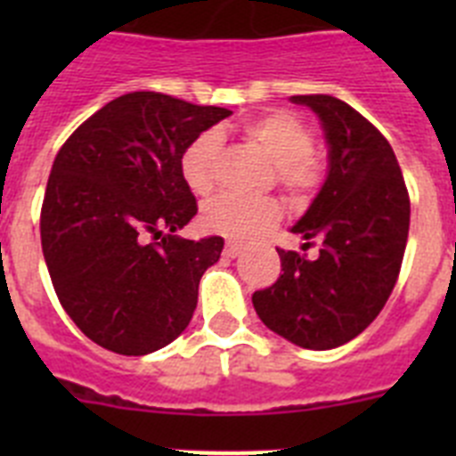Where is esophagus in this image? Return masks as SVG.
Here are the masks:
<instances>
[{
    "label": "esophagus",
    "mask_w": 456,
    "mask_h": 456,
    "mask_svg": "<svg viewBox=\"0 0 456 456\" xmlns=\"http://www.w3.org/2000/svg\"><path fill=\"white\" fill-rule=\"evenodd\" d=\"M224 253L228 257H237L241 253V244H240V241H228V244H225V248H224Z\"/></svg>",
    "instance_id": "esophagus-1"
}]
</instances>
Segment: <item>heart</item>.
I'll return each mask as SVG.
<instances>
[{"instance_id":"b5f03b06","label":"heart","mask_w":456,"mask_h":456,"mask_svg":"<svg viewBox=\"0 0 456 456\" xmlns=\"http://www.w3.org/2000/svg\"><path fill=\"white\" fill-rule=\"evenodd\" d=\"M241 134L256 143L276 164L278 183L292 199H304L320 184L322 164L313 155V132L299 116L289 111H269L241 125ZM221 162V134L200 132L189 141L180 157V171L193 193L205 196L215 189ZM281 219V205L273 199H247L237 193H221L203 208L200 221L209 232L253 240Z\"/></svg>"}]
</instances>
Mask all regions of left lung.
<instances>
[{"label":"left lung","instance_id":"left-lung-1","mask_svg":"<svg viewBox=\"0 0 456 456\" xmlns=\"http://www.w3.org/2000/svg\"><path fill=\"white\" fill-rule=\"evenodd\" d=\"M315 111L329 168L305 215L289 228L320 244L315 260L283 251L281 276L253 294L267 329L304 349L340 347L388 301L404 257L411 203L393 148L370 120L333 95H292Z\"/></svg>","mask_w":456,"mask_h":456}]
</instances>
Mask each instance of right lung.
I'll list each match as a JSON object with an SVG mask.
<instances>
[{
	"label": "right lung",
	"mask_w": 456,
	"mask_h": 456,
	"mask_svg": "<svg viewBox=\"0 0 456 456\" xmlns=\"http://www.w3.org/2000/svg\"><path fill=\"white\" fill-rule=\"evenodd\" d=\"M231 114L134 91L95 111L56 155L40 212L43 256L63 310L100 347L146 356L191 322L224 237L175 235L199 212L180 157Z\"/></svg>",
	"instance_id": "obj_1"
}]
</instances>
